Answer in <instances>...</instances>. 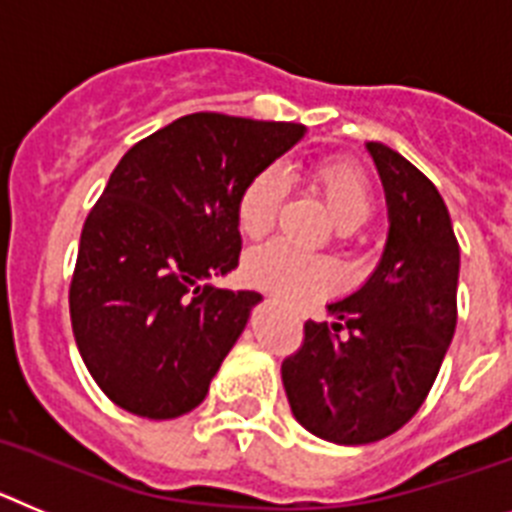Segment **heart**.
<instances>
[{"instance_id": "heart-1", "label": "heart", "mask_w": 512, "mask_h": 512, "mask_svg": "<svg viewBox=\"0 0 512 512\" xmlns=\"http://www.w3.org/2000/svg\"><path fill=\"white\" fill-rule=\"evenodd\" d=\"M337 229L350 231L366 224L373 211V193L366 177L345 162H319L309 172ZM283 201V182L275 170H262L247 180L237 198V226L247 239H262L273 229ZM244 275L260 288L278 291L288 299H309L330 291L340 281L332 260L304 255L283 242L265 244L244 262Z\"/></svg>"}]
</instances>
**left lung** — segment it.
I'll return each mask as SVG.
<instances>
[{
  "mask_svg": "<svg viewBox=\"0 0 512 512\" xmlns=\"http://www.w3.org/2000/svg\"><path fill=\"white\" fill-rule=\"evenodd\" d=\"M389 208L384 255L366 283L306 322L281 366L293 417L340 446L397 433L420 410L456 330L459 242L441 193L415 164L368 141Z\"/></svg>",
  "mask_w": 512,
  "mask_h": 512,
  "instance_id": "1",
  "label": "left lung"
}]
</instances>
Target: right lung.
<instances>
[{
	"instance_id": "right-lung-1",
	"label": "right lung",
	"mask_w": 512,
	"mask_h": 512,
	"mask_svg": "<svg viewBox=\"0 0 512 512\" xmlns=\"http://www.w3.org/2000/svg\"><path fill=\"white\" fill-rule=\"evenodd\" d=\"M304 133L193 113L123 154L84 221L69 288L74 340L110 402L172 420L206 399L262 296L203 281L237 268L239 193Z\"/></svg>"
}]
</instances>
